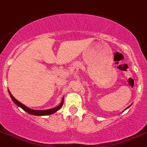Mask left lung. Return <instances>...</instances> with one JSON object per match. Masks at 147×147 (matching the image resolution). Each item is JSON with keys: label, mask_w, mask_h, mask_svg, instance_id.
<instances>
[{"label": "left lung", "mask_w": 147, "mask_h": 147, "mask_svg": "<svg viewBox=\"0 0 147 147\" xmlns=\"http://www.w3.org/2000/svg\"><path fill=\"white\" fill-rule=\"evenodd\" d=\"M129 107H128V108H129Z\"/></svg>", "instance_id": "1"}]
</instances>
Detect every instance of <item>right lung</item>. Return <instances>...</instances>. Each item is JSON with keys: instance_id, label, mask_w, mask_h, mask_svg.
I'll use <instances>...</instances> for the list:
<instances>
[{"instance_id": "1", "label": "right lung", "mask_w": 147, "mask_h": 147, "mask_svg": "<svg viewBox=\"0 0 147 147\" xmlns=\"http://www.w3.org/2000/svg\"><path fill=\"white\" fill-rule=\"evenodd\" d=\"M9 94L10 95L11 98L12 100H13V102L17 105L18 106H19L21 107V109L23 110H24L25 111H27V113H29L30 115H36V116H45V115H52L53 113L56 112V111H58V110L60 109V108L63 105V99H62V101H61V103L58 106H56V107L53 108V109H47V110H33V109H31L30 108L27 107V106H25L24 105H23L22 103L19 102V101H18L12 94H11V93L9 92Z\"/></svg>"}]
</instances>
